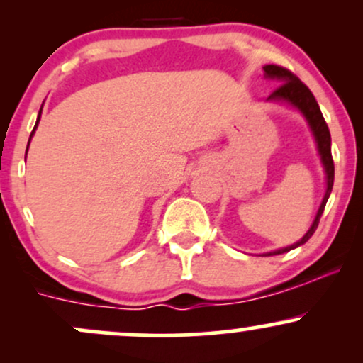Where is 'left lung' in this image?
<instances>
[{
	"instance_id": "1",
	"label": "left lung",
	"mask_w": 363,
	"mask_h": 363,
	"mask_svg": "<svg viewBox=\"0 0 363 363\" xmlns=\"http://www.w3.org/2000/svg\"><path fill=\"white\" fill-rule=\"evenodd\" d=\"M262 69H264V77L268 78V80H274L280 83V85L277 86V90H274L266 101L289 104L290 107H294L295 111H298L303 118H306L307 124H309L312 131V136H314L315 148H318L320 164H323V169H324V176H326V193H324V198L323 201H320L318 213L314 216V222H312L309 230L306 232V235H303L301 240H297L295 244L277 249V251H269L262 254V256H277V254L289 252L291 249L306 244L312 237V234L315 232V228H318L319 225L320 215H323L324 206H326L329 199V194H331L333 182H335V164H333V157H331V135H329L328 124L323 118V112H320L319 104L315 101L314 95H312V91L307 89V86L303 85V83L298 80L294 73L289 72V69L281 68V66L266 65L262 66Z\"/></svg>"
}]
</instances>
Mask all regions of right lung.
<instances>
[{
	"instance_id": "obj_1",
	"label": "right lung",
	"mask_w": 363,
	"mask_h": 363,
	"mask_svg": "<svg viewBox=\"0 0 363 363\" xmlns=\"http://www.w3.org/2000/svg\"><path fill=\"white\" fill-rule=\"evenodd\" d=\"M40 114H43V107H40V111H39V116H37V121H35V126H34V129H32V133H30V140H32V136H34V133H35V129H37V126H39V121H40ZM30 140H28V145H30ZM28 145H27V150H28Z\"/></svg>"
}]
</instances>
